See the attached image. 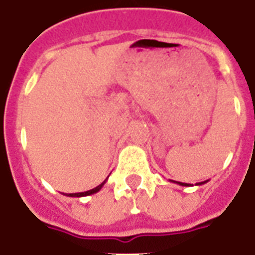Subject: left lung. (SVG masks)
Listing matches in <instances>:
<instances>
[{"label": "left lung", "instance_id": "obj_1", "mask_svg": "<svg viewBox=\"0 0 255 255\" xmlns=\"http://www.w3.org/2000/svg\"><path fill=\"white\" fill-rule=\"evenodd\" d=\"M172 182H176V184H178V185H181V186H190V184H186V182H178V181H173V180H172ZM205 182H208V180L202 182H197L196 185H202V184H205Z\"/></svg>", "mask_w": 255, "mask_h": 255}]
</instances>
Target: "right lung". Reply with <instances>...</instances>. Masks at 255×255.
Returning a JSON list of instances; mask_svg holds the SVG:
<instances>
[{
	"label": "right lung",
	"mask_w": 255,
	"mask_h": 255,
	"mask_svg": "<svg viewBox=\"0 0 255 255\" xmlns=\"http://www.w3.org/2000/svg\"><path fill=\"white\" fill-rule=\"evenodd\" d=\"M106 181H107V178H106L100 185H98L96 188H94V189L91 190H87V192H81V193H66V196H69V197H85V196H90V194H94L96 193V192H99V190L103 188L104 184H106Z\"/></svg>",
	"instance_id": "1"
}]
</instances>
